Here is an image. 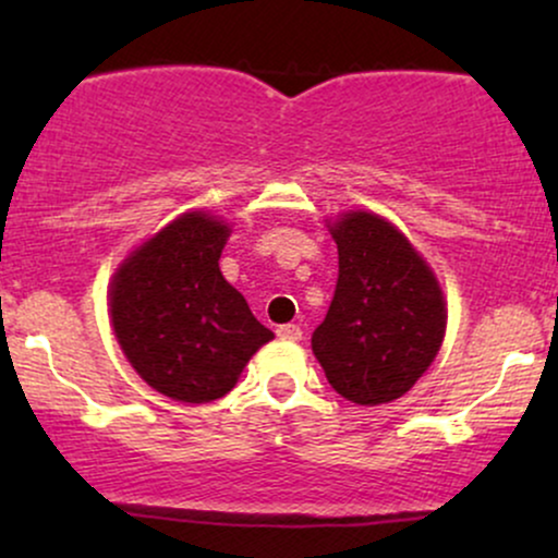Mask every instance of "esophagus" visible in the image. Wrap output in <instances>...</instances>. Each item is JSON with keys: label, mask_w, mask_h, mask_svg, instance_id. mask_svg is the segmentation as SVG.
I'll list each match as a JSON object with an SVG mask.
<instances>
[{"label": "esophagus", "mask_w": 558, "mask_h": 558, "mask_svg": "<svg viewBox=\"0 0 558 558\" xmlns=\"http://www.w3.org/2000/svg\"><path fill=\"white\" fill-rule=\"evenodd\" d=\"M278 336L283 338V341H299V338H301V328H299V325H293V323L280 325Z\"/></svg>", "instance_id": "34e87169"}]
</instances>
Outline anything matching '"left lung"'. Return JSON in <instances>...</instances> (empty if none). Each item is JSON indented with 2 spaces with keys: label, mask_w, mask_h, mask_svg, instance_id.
Returning <instances> with one entry per match:
<instances>
[{
  "label": "left lung",
  "mask_w": 558,
  "mask_h": 558,
  "mask_svg": "<svg viewBox=\"0 0 558 558\" xmlns=\"http://www.w3.org/2000/svg\"><path fill=\"white\" fill-rule=\"evenodd\" d=\"M330 233L338 283L312 351L345 401L388 403L425 375L444 343V291L417 248L383 217L345 213Z\"/></svg>",
  "instance_id": "1"
}]
</instances>
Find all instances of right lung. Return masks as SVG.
Instances as JSON below:
<instances>
[{
    "instance_id": "obj_1",
    "label": "right lung",
    "mask_w": 558,
    "mask_h": 558,
    "mask_svg": "<svg viewBox=\"0 0 558 558\" xmlns=\"http://www.w3.org/2000/svg\"><path fill=\"white\" fill-rule=\"evenodd\" d=\"M228 222L185 213L141 243L114 272L110 317L133 369L183 403L222 399L272 341L246 299L222 278Z\"/></svg>"
}]
</instances>
